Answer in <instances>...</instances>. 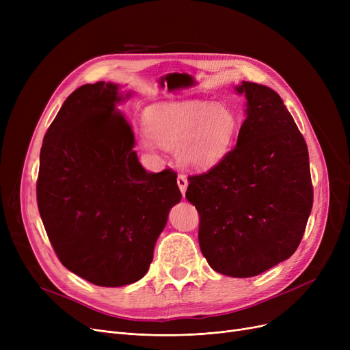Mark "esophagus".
Segmentation results:
<instances>
[{
	"mask_svg": "<svg viewBox=\"0 0 350 350\" xmlns=\"http://www.w3.org/2000/svg\"><path fill=\"white\" fill-rule=\"evenodd\" d=\"M177 185H178V189H180V191H181L183 197H185V196H186L187 186H189V181H187V178H186L185 176H178V177H177Z\"/></svg>",
	"mask_w": 350,
	"mask_h": 350,
	"instance_id": "34e87169",
	"label": "esophagus"
}]
</instances>
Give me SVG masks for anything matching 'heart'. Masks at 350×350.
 Returning <instances> with one entry per match:
<instances>
[{
	"label": "heart",
	"mask_w": 350,
	"mask_h": 350,
	"mask_svg": "<svg viewBox=\"0 0 350 350\" xmlns=\"http://www.w3.org/2000/svg\"><path fill=\"white\" fill-rule=\"evenodd\" d=\"M147 132L140 139L146 150L156 146L178 149V160L194 172L213 169L228 153L238 120L232 110L208 100L165 102L149 109Z\"/></svg>",
	"instance_id": "1"
}]
</instances>
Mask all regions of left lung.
<instances>
[{"label":"left lung","mask_w":350,"mask_h":350,"mask_svg":"<svg viewBox=\"0 0 350 350\" xmlns=\"http://www.w3.org/2000/svg\"><path fill=\"white\" fill-rule=\"evenodd\" d=\"M247 99L235 147L189 177L186 198L200 214L198 243L208 265L250 278L298 248L314 203L304 136L273 89L243 81Z\"/></svg>","instance_id":"8db88e82"}]
</instances>
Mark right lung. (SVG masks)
<instances>
[{
    "instance_id": "1",
    "label": "right lung",
    "mask_w": 350,
    "mask_h": 350,
    "mask_svg": "<svg viewBox=\"0 0 350 350\" xmlns=\"http://www.w3.org/2000/svg\"><path fill=\"white\" fill-rule=\"evenodd\" d=\"M118 83L83 85L68 96L44 137L36 200L49 241L70 272L99 286L143 278L170 208L177 176L147 173L118 106Z\"/></svg>"
}]
</instances>
